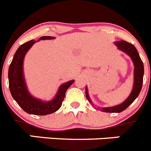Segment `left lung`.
<instances>
[{
	"instance_id": "left-lung-1",
	"label": "left lung",
	"mask_w": 151,
	"mask_h": 151,
	"mask_svg": "<svg viewBox=\"0 0 151 151\" xmlns=\"http://www.w3.org/2000/svg\"><path fill=\"white\" fill-rule=\"evenodd\" d=\"M115 45L118 47L119 50H122L126 53L128 56H129V57L133 60V64H134V83H133V90L126 101H124L122 104L115 106L104 107L101 109V110L104 112H121L125 110L139 96V93L142 90V83H143L144 65L135 46L124 40L115 42ZM86 96L88 101L91 104H92L88 96L87 87H86Z\"/></svg>"
}]
</instances>
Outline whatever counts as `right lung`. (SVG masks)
<instances>
[{"instance_id": "obj_1", "label": "right lung", "mask_w": 151, "mask_h": 151, "mask_svg": "<svg viewBox=\"0 0 151 151\" xmlns=\"http://www.w3.org/2000/svg\"><path fill=\"white\" fill-rule=\"evenodd\" d=\"M52 39H54V37L42 36L37 42ZM34 43H36V41L33 39L29 41L22 45L15 52L8 71L9 91L13 99L27 113L46 115L55 112L61 107L66 90L74 82V80H71L60 86L56 97L52 101L46 102L33 98L28 91L25 83L23 74V62L26 53Z\"/></svg>"}]
</instances>
